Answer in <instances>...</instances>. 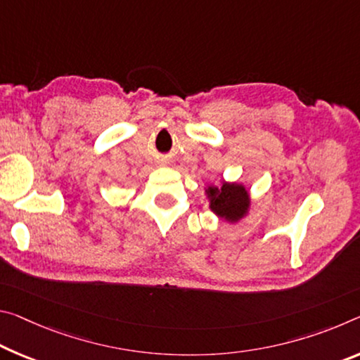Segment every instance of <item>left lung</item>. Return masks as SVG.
Returning a JSON list of instances; mask_svg holds the SVG:
<instances>
[{
    "instance_id": "obj_1",
    "label": "left lung",
    "mask_w": 360,
    "mask_h": 360,
    "mask_svg": "<svg viewBox=\"0 0 360 360\" xmlns=\"http://www.w3.org/2000/svg\"><path fill=\"white\" fill-rule=\"evenodd\" d=\"M210 210L229 222L240 221L250 208V195L245 186L238 182H222L221 187L210 186L207 189Z\"/></svg>"
}]
</instances>
